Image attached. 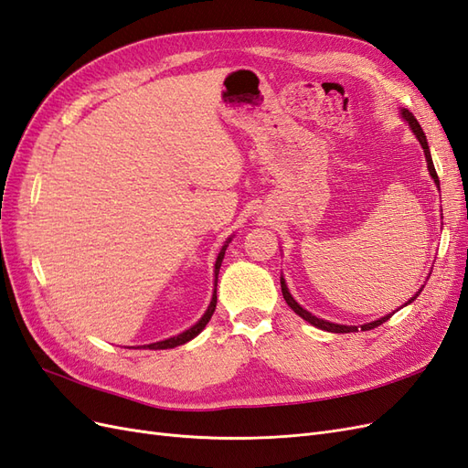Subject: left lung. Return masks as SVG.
Wrapping results in <instances>:
<instances>
[{
    "mask_svg": "<svg viewBox=\"0 0 468 468\" xmlns=\"http://www.w3.org/2000/svg\"><path fill=\"white\" fill-rule=\"evenodd\" d=\"M402 117L406 119V122L410 123V127H411V131L416 133V137H418V141L421 143V146H423V153H425V160H427V170H430V175H431V178L435 180V184L439 186V178H437V172H435V166H433V160H431V153H430V146H427V139H425V133H423V129H421V125L418 123V119L413 117V113L411 112H408V110H404L402 112ZM280 286H282V296H284V300H286V303L290 305V308L296 312L302 319H305V322L308 324H312V325H315V327H319V329H325V331H331V333H353V331H358V327L356 325H339V324H331V322H325V319H319V317H315V315H312L310 312H305L302 305L293 300L292 296H290V292H288V288H286V282H284V278H280ZM421 292V290H420ZM420 292L416 293V296H413L408 303H411L413 300H416L418 296H420ZM394 314V312H392ZM392 314H388V315H384V317H380V319H377V322H372V324H367V325H360V331H368V329H375V327H378V325H382L384 322H388V319L392 317Z\"/></svg>",
    "mask_w": 468,
    "mask_h": 468,
    "instance_id": "obj_1",
    "label": "left lung"
}]
</instances>
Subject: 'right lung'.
I'll return each instance as SVG.
<instances>
[{
  "label": "right lung",
  "mask_w": 468,
  "mask_h": 468,
  "mask_svg": "<svg viewBox=\"0 0 468 468\" xmlns=\"http://www.w3.org/2000/svg\"><path fill=\"white\" fill-rule=\"evenodd\" d=\"M229 241H231V239H229ZM229 241H227V243H229ZM225 249H227V245H223V249H221V252H219V257H218V261H216V288H218L219 266H221V261H223V257H225ZM216 303H218V290H213V298H211V303H209L207 312L204 314V317L199 319V322H197L194 327H190L188 331H184V333H180V335L170 337V339H166V341H158V343L144 345V349H153V351H158V349H175V346H178V345L188 343L190 339H194V337L197 335V333L207 325V322L211 319L213 312H216Z\"/></svg>",
  "instance_id": "add662e5"
}]
</instances>
